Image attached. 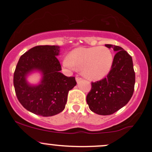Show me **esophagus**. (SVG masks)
Masks as SVG:
<instances>
[{
  "label": "esophagus",
  "instance_id": "1",
  "mask_svg": "<svg viewBox=\"0 0 152 152\" xmlns=\"http://www.w3.org/2000/svg\"><path fill=\"white\" fill-rule=\"evenodd\" d=\"M76 81H77V82H79V81H80L81 80V78L76 76Z\"/></svg>",
  "mask_w": 152,
  "mask_h": 152
}]
</instances>
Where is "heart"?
Wrapping results in <instances>:
<instances>
[{"label": "heart", "instance_id": "obj_1", "mask_svg": "<svg viewBox=\"0 0 152 152\" xmlns=\"http://www.w3.org/2000/svg\"><path fill=\"white\" fill-rule=\"evenodd\" d=\"M114 63L112 52L105 47H79L73 49L69 57L63 61L64 68L81 70V74L86 79L97 81L103 79L111 71Z\"/></svg>", "mask_w": 152, "mask_h": 152}]
</instances>
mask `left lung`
<instances>
[{
    "mask_svg": "<svg viewBox=\"0 0 152 152\" xmlns=\"http://www.w3.org/2000/svg\"><path fill=\"white\" fill-rule=\"evenodd\" d=\"M116 52L112 68L107 77L92 82L87 95L89 109L99 115H110L130 101L134 92L135 74L132 57L118 46L105 44Z\"/></svg>",
    "mask_w": 152,
    "mask_h": 152,
    "instance_id": "obj_1",
    "label": "left lung"
}]
</instances>
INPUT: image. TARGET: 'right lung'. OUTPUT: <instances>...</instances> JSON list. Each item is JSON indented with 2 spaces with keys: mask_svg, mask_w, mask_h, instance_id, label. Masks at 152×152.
<instances>
[{
  "mask_svg": "<svg viewBox=\"0 0 152 152\" xmlns=\"http://www.w3.org/2000/svg\"><path fill=\"white\" fill-rule=\"evenodd\" d=\"M58 46H36L20 57L14 73V86L17 99L30 112L42 116H52L62 112L68 94L76 85L75 77H68L60 72L57 56ZM42 73L41 83L30 86L26 80L30 72Z\"/></svg>",
  "mask_w": 152,
  "mask_h": 152,
  "instance_id": "right-lung-1",
  "label": "right lung"
}]
</instances>
